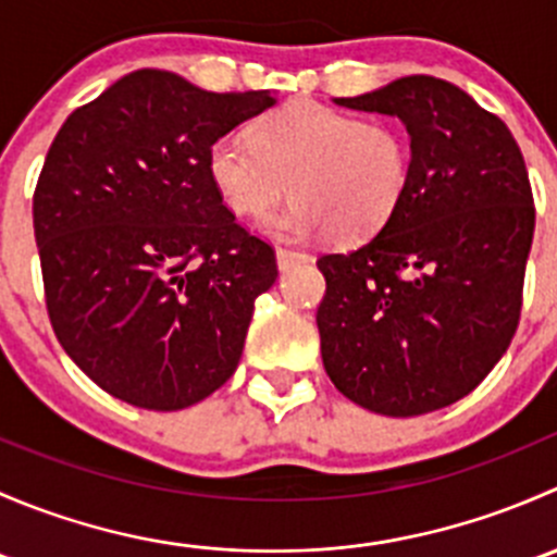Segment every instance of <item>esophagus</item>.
<instances>
[{"label": "esophagus", "instance_id": "1", "mask_svg": "<svg viewBox=\"0 0 557 557\" xmlns=\"http://www.w3.org/2000/svg\"><path fill=\"white\" fill-rule=\"evenodd\" d=\"M307 261H310V256H307V252L288 250V247H277V267H280V272H288V269L299 267V263H307Z\"/></svg>", "mask_w": 557, "mask_h": 557}]
</instances>
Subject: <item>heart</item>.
<instances>
[{
	"label": "heart",
	"instance_id": "heart-1",
	"mask_svg": "<svg viewBox=\"0 0 557 557\" xmlns=\"http://www.w3.org/2000/svg\"><path fill=\"white\" fill-rule=\"evenodd\" d=\"M207 174L223 205L250 221L267 218L290 185L296 199L267 221L277 237L329 232L336 243H358L396 215L412 177V145L393 121L294 102L252 123L250 143L215 139Z\"/></svg>",
	"mask_w": 557,
	"mask_h": 557
}]
</instances>
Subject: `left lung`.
Here are the masks:
<instances>
[{
	"instance_id": "8db88e82",
	"label": "left lung",
	"mask_w": 557,
	"mask_h": 557,
	"mask_svg": "<svg viewBox=\"0 0 557 557\" xmlns=\"http://www.w3.org/2000/svg\"><path fill=\"white\" fill-rule=\"evenodd\" d=\"M334 102L396 115L412 177L372 239L318 258L325 374L377 414L450 407L518 331L536 221L525 161L502 117L440 77L409 75Z\"/></svg>"
}]
</instances>
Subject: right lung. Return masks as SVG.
<instances>
[{
	"label": "right lung",
	"instance_id": "right-lung-1",
	"mask_svg": "<svg viewBox=\"0 0 557 557\" xmlns=\"http://www.w3.org/2000/svg\"><path fill=\"white\" fill-rule=\"evenodd\" d=\"M274 102L137 70L55 134L32 207L45 305L66 356L110 396L174 412L237 369L277 261L215 194L207 150Z\"/></svg>",
	"mask_w": 557,
	"mask_h": 557
}]
</instances>
